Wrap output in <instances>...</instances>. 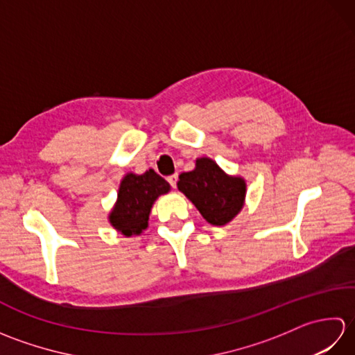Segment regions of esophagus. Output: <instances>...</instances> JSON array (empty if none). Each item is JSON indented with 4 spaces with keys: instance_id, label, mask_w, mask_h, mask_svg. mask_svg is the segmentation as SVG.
<instances>
[{
    "instance_id": "obj_1",
    "label": "esophagus",
    "mask_w": 355,
    "mask_h": 355,
    "mask_svg": "<svg viewBox=\"0 0 355 355\" xmlns=\"http://www.w3.org/2000/svg\"><path fill=\"white\" fill-rule=\"evenodd\" d=\"M168 182H169L171 187H173V189H175V187H177V182H178V175H177V173H173V175H169V177H168Z\"/></svg>"
}]
</instances>
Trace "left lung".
I'll return each mask as SVG.
<instances>
[{
    "label": "left lung",
    "instance_id": "left-lung-1",
    "mask_svg": "<svg viewBox=\"0 0 355 355\" xmlns=\"http://www.w3.org/2000/svg\"><path fill=\"white\" fill-rule=\"evenodd\" d=\"M177 186L212 225L230 223L243 209L247 192L244 178L227 175L207 157L197 158L195 169L183 172Z\"/></svg>",
    "mask_w": 355,
    "mask_h": 355
}]
</instances>
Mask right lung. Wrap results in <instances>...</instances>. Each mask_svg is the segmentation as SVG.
<instances>
[{
	"instance_id": "right-lung-1",
	"label": "right lung",
	"mask_w": 355,
	"mask_h": 355,
	"mask_svg": "<svg viewBox=\"0 0 355 355\" xmlns=\"http://www.w3.org/2000/svg\"><path fill=\"white\" fill-rule=\"evenodd\" d=\"M169 191V183L154 169L141 175L126 173L120 182L117 201L108 216L111 225L125 236L140 235L148 227L154 201Z\"/></svg>"
}]
</instances>
